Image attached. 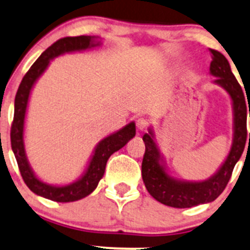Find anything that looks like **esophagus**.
<instances>
[{"label":"esophagus","instance_id":"34e87169","mask_svg":"<svg viewBox=\"0 0 250 250\" xmlns=\"http://www.w3.org/2000/svg\"><path fill=\"white\" fill-rule=\"evenodd\" d=\"M148 125H149V120L147 118H144V116H141V118H139L136 120V126L139 130L147 129Z\"/></svg>","mask_w":250,"mask_h":250}]
</instances>
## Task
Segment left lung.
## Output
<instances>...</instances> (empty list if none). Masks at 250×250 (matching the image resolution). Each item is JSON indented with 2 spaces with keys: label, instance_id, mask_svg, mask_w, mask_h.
Segmentation results:
<instances>
[{
  "label": "left lung",
  "instance_id": "1",
  "mask_svg": "<svg viewBox=\"0 0 250 250\" xmlns=\"http://www.w3.org/2000/svg\"><path fill=\"white\" fill-rule=\"evenodd\" d=\"M212 61L210 63L211 75L216 76L215 83L223 87L233 101L234 110V139L229 154L222 167L208 180L200 183L178 182L166 173L159 163V152L153 142L152 132L144 135L146 146L142 159V179L149 194L159 203L178 208H192L200 204L211 203L217 199L227 187L233 168L244 151L248 141L247 131V105L246 96L241 84L232 73L227 59L216 50H210ZM248 98V97H247ZM250 116V110H249ZM250 142V132H249Z\"/></svg>",
  "mask_w": 250,
  "mask_h": 250
}]
</instances>
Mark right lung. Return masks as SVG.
I'll use <instances>...</instances> for the list:
<instances>
[{"label":"right lung","instance_id":"obj_1","mask_svg":"<svg viewBox=\"0 0 250 250\" xmlns=\"http://www.w3.org/2000/svg\"><path fill=\"white\" fill-rule=\"evenodd\" d=\"M98 44L99 42H94L93 38L87 37V35L66 37L59 39L58 42H54L51 46H49L42 52L40 58L33 63L29 71L25 73L22 82H21L20 88L17 91L16 99H14V116L11 126V146L14 156H16L21 175H22L27 187L33 192L50 199L52 201L70 203V201H76L85 198L87 195L91 194L104 175V170H105L109 157L114 152L125 146L136 134L135 124L130 123L124 129L119 130L115 134H111L110 136L102 140L97 146L96 151H94L93 158L88 166V169L84 173V175L78 182L70 185H65V187H51V185L44 184L35 177L33 170L30 169L29 165H28L24 152V144H23V127H24L28 98H29L33 84L37 81V78L44 72L51 59L61 55L63 52L85 50Z\"/></svg>","mask_w":250,"mask_h":250}]
</instances>
